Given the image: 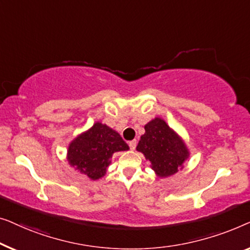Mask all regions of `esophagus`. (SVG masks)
<instances>
[{
  "label": "esophagus",
  "instance_id": "esophagus-1",
  "mask_svg": "<svg viewBox=\"0 0 250 250\" xmlns=\"http://www.w3.org/2000/svg\"><path fill=\"white\" fill-rule=\"evenodd\" d=\"M136 146H137V140L136 139H133V140H131V142H129V147H130V149H136Z\"/></svg>",
  "mask_w": 250,
  "mask_h": 250
}]
</instances>
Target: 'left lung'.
Masks as SVG:
<instances>
[{"label": "left lung", "mask_w": 250, "mask_h": 250, "mask_svg": "<svg viewBox=\"0 0 250 250\" xmlns=\"http://www.w3.org/2000/svg\"><path fill=\"white\" fill-rule=\"evenodd\" d=\"M137 150L152 163V168L160 178L177 173L189 157L184 140L161 118L153 119L145 125V133L140 137Z\"/></svg>", "instance_id": "1"}]
</instances>
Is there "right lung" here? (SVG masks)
<instances>
[{
	"instance_id": "right-lung-1",
	"label": "right lung",
	"mask_w": 250,
	"mask_h": 250,
	"mask_svg": "<svg viewBox=\"0 0 250 250\" xmlns=\"http://www.w3.org/2000/svg\"><path fill=\"white\" fill-rule=\"evenodd\" d=\"M128 149L129 146L115 130L96 122L70 143L66 159L80 173L97 180L106 173L113 153Z\"/></svg>"
}]
</instances>
